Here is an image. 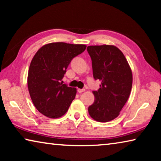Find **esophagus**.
<instances>
[{"label":"esophagus","instance_id":"obj_1","mask_svg":"<svg viewBox=\"0 0 161 161\" xmlns=\"http://www.w3.org/2000/svg\"><path fill=\"white\" fill-rule=\"evenodd\" d=\"M77 91H78L79 93H81V92H84L85 91V89H78Z\"/></svg>","mask_w":161,"mask_h":161}]
</instances>
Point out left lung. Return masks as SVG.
Returning a JSON list of instances; mask_svg holds the SVG:
<instances>
[{
    "mask_svg": "<svg viewBox=\"0 0 161 161\" xmlns=\"http://www.w3.org/2000/svg\"><path fill=\"white\" fill-rule=\"evenodd\" d=\"M94 80L101 81L93 91L94 103L89 107L92 118L100 122L111 121L119 115L129 98L132 85L131 69L118 48L113 45L89 46Z\"/></svg>",
    "mask_w": 161,
    "mask_h": 161,
    "instance_id": "8db88e82",
    "label": "left lung"
}]
</instances>
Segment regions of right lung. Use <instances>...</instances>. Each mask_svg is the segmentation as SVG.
<instances>
[{"label":"right lung","mask_w":161,"mask_h":161,"mask_svg":"<svg viewBox=\"0 0 161 161\" xmlns=\"http://www.w3.org/2000/svg\"><path fill=\"white\" fill-rule=\"evenodd\" d=\"M84 44L50 43L40 48L33 57L28 74V88L36 108L50 118L67 113L75 98L76 89L62 80L73 58L86 49Z\"/></svg>","instance_id":"1"}]
</instances>
